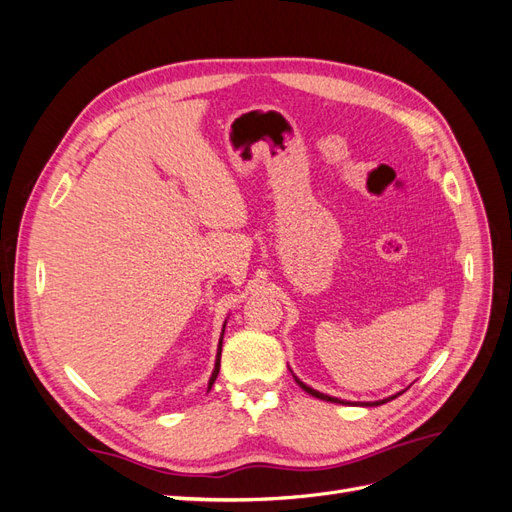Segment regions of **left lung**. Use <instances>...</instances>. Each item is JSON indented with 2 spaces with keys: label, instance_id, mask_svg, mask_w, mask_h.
<instances>
[{
  "label": "left lung",
  "instance_id": "left-lung-1",
  "mask_svg": "<svg viewBox=\"0 0 512 512\" xmlns=\"http://www.w3.org/2000/svg\"><path fill=\"white\" fill-rule=\"evenodd\" d=\"M294 380H297L301 389H303L305 393L312 395V397H318V399H324V401H331V404H348V401H342V399H337V397H329V395H324V393H318V391H314V389H309V386L303 384L299 378H294ZM395 397H397V395H393V397H389V399H395ZM389 399L374 401V404H371V401H369V404H365V406H380V404H386V401H389Z\"/></svg>",
  "mask_w": 512,
  "mask_h": 512
}]
</instances>
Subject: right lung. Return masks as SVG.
Masks as SVG:
<instances>
[{"mask_svg":"<svg viewBox=\"0 0 512 512\" xmlns=\"http://www.w3.org/2000/svg\"><path fill=\"white\" fill-rule=\"evenodd\" d=\"M222 335H224V331H222ZM220 352H222V339H220ZM220 352H218V361H215V369H213L211 380H209V389H211V386H213L215 378H218V374H220Z\"/></svg>","mask_w":512,"mask_h":512,"instance_id":"add662e5","label":"right lung"}]
</instances>
